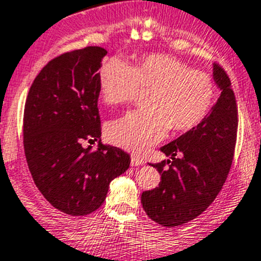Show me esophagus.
Wrapping results in <instances>:
<instances>
[{"label": "esophagus", "mask_w": 261, "mask_h": 261, "mask_svg": "<svg viewBox=\"0 0 261 261\" xmlns=\"http://www.w3.org/2000/svg\"><path fill=\"white\" fill-rule=\"evenodd\" d=\"M144 163H145V162H144V159L141 158V156L136 155V154H133V155H131V166L133 167L143 166Z\"/></svg>", "instance_id": "esophagus-1"}]
</instances>
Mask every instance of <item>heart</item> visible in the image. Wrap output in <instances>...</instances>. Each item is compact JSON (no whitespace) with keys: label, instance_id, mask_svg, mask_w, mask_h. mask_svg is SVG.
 Segmentation results:
<instances>
[{"label":"heart","instance_id":"heart-1","mask_svg":"<svg viewBox=\"0 0 261 261\" xmlns=\"http://www.w3.org/2000/svg\"><path fill=\"white\" fill-rule=\"evenodd\" d=\"M139 87L151 88L146 100L149 108L112 121L106 130L111 143L133 151H144L159 143L171 127L185 131L199 125L216 98V85L208 74L168 55H148L134 67L111 58L100 67V97L107 105L131 102Z\"/></svg>","mask_w":261,"mask_h":261}]
</instances>
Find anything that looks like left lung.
Wrapping results in <instances>:
<instances>
[{
    "instance_id": "1",
    "label": "left lung",
    "mask_w": 261,
    "mask_h": 261,
    "mask_svg": "<svg viewBox=\"0 0 261 261\" xmlns=\"http://www.w3.org/2000/svg\"><path fill=\"white\" fill-rule=\"evenodd\" d=\"M213 79L221 95L206 117L162 146L169 159L151 164L161 173V182L141 194V204L149 218L161 226L176 227L200 216L228 176L239 125L236 98L228 75L217 63Z\"/></svg>"
}]
</instances>
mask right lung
<instances>
[{"label":"right lung","instance_id":"right-lung-1","mask_svg":"<svg viewBox=\"0 0 261 261\" xmlns=\"http://www.w3.org/2000/svg\"><path fill=\"white\" fill-rule=\"evenodd\" d=\"M107 50L87 47L45 65L24 111V150L38 190L50 205L87 216L106 200L111 181L130 166L122 149L100 141L99 72ZM98 140L97 151L82 143Z\"/></svg>","mask_w":261,"mask_h":261}]
</instances>
